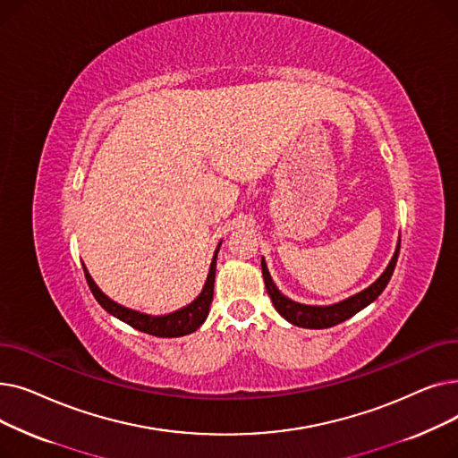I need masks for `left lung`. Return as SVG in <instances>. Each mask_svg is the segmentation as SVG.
I'll list each match as a JSON object with an SVG mask.
<instances>
[{
  "label": "left lung",
  "instance_id": "8db88e82",
  "mask_svg": "<svg viewBox=\"0 0 458 458\" xmlns=\"http://www.w3.org/2000/svg\"><path fill=\"white\" fill-rule=\"evenodd\" d=\"M399 249H401V242L397 245V250H395L392 261L388 263L386 271H384L380 275V278L375 284H371L368 290L360 292L354 297H349L344 302L332 304V306H306V304H299V302H293L287 297H284L276 290V285L273 284L266 261L263 259H261V273H263V280H266V290L273 301V306L276 308V311L284 319H287L297 327H302V328H328V327H334V325H338V323L352 318L354 314H358L360 310L371 304L384 292V287L388 285V282L394 275L395 263L399 258Z\"/></svg>",
  "mask_w": 458,
  "mask_h": 458
}]
</instances>
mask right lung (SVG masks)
Returning a JSON list of instances; mask_svg holds the SVG:
<instances>
[{
  "instance_id": "add662e5",
  "label": "right lung",
  "mask_w": 458,
  "mask_h": 458,
  "mask_svg": "<svg viewBox=\"0 0 458 458\" xmlns=\"http://www.w3.org/2000/svg\"><path fill=\"white\" fill-rule=\"evenodd\" d=\"M216 252L219 249L215 250L213 261H211V267H209V275L206 280V285L202 293L192 301L189 306L174 311V314H168V316H161V318H152L147 314H139L135 310L124 308L116 304L114 301H111L109 297H106L100 290L98 285L94 284V280L90 278V275L85 271V278L87 284L90 287V292L94 295V299L100 302V306L109 311L111 316L118 318L120 321L128 323L130 327L144 332V334H150V335H157V338H178V335H185L195 332L208 318V311H209V304L213 301V282H215V263H216Z\"/></svg>"
}]
</instances>
